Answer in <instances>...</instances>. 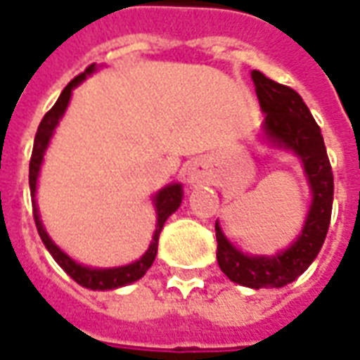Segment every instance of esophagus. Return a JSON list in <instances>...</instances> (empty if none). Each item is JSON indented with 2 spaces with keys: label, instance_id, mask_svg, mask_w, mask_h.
<instances>
[{
  "label": "esophagus",
  "instance_id": "1",
  "mask_svg": "<svg viewBox=\"0 0 360 360\" xmlns=\"http://www.w3.org/2000/svg\"><path fill=\"white\" fill-rule=\"evenodd\" d=\"M206 178V167L200 161H195L188 167V182L189 184H199Z\"/></svg>",
  "mask_w": 360,
  "mask_h": 360
}]
</instances>
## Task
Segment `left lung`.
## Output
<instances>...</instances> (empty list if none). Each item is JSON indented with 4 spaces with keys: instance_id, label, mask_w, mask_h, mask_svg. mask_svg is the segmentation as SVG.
Instances as JSON below:
<instances>
[{
    "instance_id": "obj_1",
    "label": "left lung",
    "mask_w": 360,
    "mask_h": 360,
    "mask_svg": "<svg viewBox=\"0 0 360 360\" xmlns=\"http://www.w3.org/2000/svg\"><path fill=\"white\" fill-rule=\"evenodd\" d=\"M252 79L261 108L266 114L263 124L264 133L270 136V141L293 150L302 160L314 202L297 242L276 257H252L238 252L227 242L216 224L218 264L231 281L240 285L252 289L283 287L297 280L310 266L325 242L333 214V167L328 161L321 129L302 97L293 88L264 77L261 71H253Z\"/></svg>"
}]
</instances>
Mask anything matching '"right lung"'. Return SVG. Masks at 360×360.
<instances>
[{
	"instance_id": "1",
	"label": "right lung",
	"mask_w": 360,
	"mask_h": 360,
	"mask_svg": "<svg viewBox=\"0 0 360 360\" xmlns=\"http://www.w3.org/2000/svg\"><path fill=\"white\" fill-rule=\"evenodd\" d=\"M96 69V65H90L86 69L84 73H80L79 77H75L69 84L63 88L61 96L58 97V101L54 103V107L50 108L49 112L44 114L41 124L37 127V133H35V142H33V152L32 160H30V189H32V195L35 197V186H37V176H39V167H41V161H43L44 150L49 146L50 136H52V131L58 125V120L63 116L67 108V103L71 99V90L75 86L82 82L86 79V75H90L91 71ZM182 202V186L180 184H172V186H167L165 189H161L160 193L155 195V210H158V229L154 233V240L150 244L148 252L144 253L139 261L127 264V266H118V269H88V266H82V264L75 263L73 259L69 257L67 253H63L60 248L56 246L54 242L50 240L46 231L43 229V224L39 219L37 206H35V200H33V219H35V225H37L39 236L41 240L46 246V250L50 252V255L54 257V261L60 264L61 269L65 270L67 274L71 276L77 283H80L86 289H94V291H107V289H116V287L127 285V283H133V281L141 280L142 276L146 274V270L152 266L155 259V253H158V240H160V233L163 229V224L167 221V218L171 216L172 212L176 210L178 206Z\"/></svg>"
}]
</instances>
